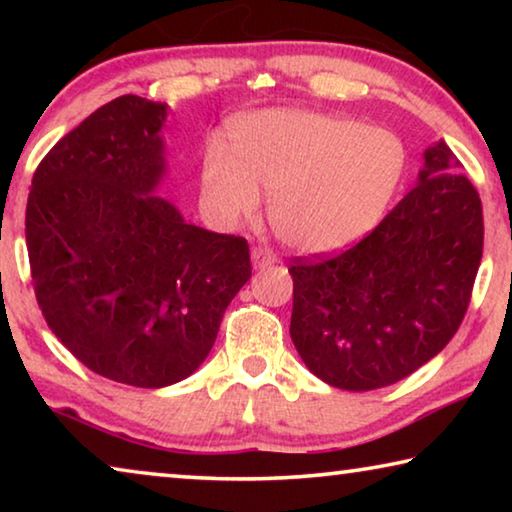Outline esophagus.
<instances>
[{
    "label": "esophagus",
    "mask_w": 512,
    "mask_h": 512,
    "mask_svg": "<svg viewBox=\"0 0 512 512\" xmlns=\"http://www.w3.org/2000/svg\"><path fill=\"white\" fill-rule=\"evenodd\" d=\"M250 259H253L255 268H266V266H273L277 262V255L271 248H255L253 253H250Z\"/></svg>",
    "instance_id": "esophagus-1"
}]
</instances>
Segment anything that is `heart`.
Wrapping results in <instances>:
<instances>
[{"instance_id": "heart-1", "label": "heart", "mask_w": 512, "mask_h": 512, "mask_svg": "<svg viewBox=\"0 0 512 512\" xmlns=\"http://www.w3.org/2000/svg\"><path fill=\"white\" fill-rule=\"evenodd\" d=\"M230 151L212 140L201 189L221 221L255 214L259 189L284 244L327 253L354 244L391 207L406 173V146L388 128L311 110H259L228 131Z\"/></svg>"}]
</instances>
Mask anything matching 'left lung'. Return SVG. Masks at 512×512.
<instances>
[{
	"label": "left lung",
	"instance_id": "left-lung-1",
	"mask_svg": "<svg viewBox=\"0 0 512 512\" xmlns=\"http://www.w3.org/2000/svg\"><path fill=\"white\" fill-rule=\"evenodd\" d=\"M440 140L418 183L359 244L296 257L291 341L325 384L375 391L445 348L470 305L483 255L481 198Z\"/></svg>",
	"mask_w": 512,
	"mask_h": 512
}]
</instances>
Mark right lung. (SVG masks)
Masks as SVG:
<instances>
[{"label": "right lung", "mask_w": 512, "mask_h": 512, "mask_svg": "<svg viewBox=\"0 0 512 512\" xmlns=\"http://www.w3.org/2000/svg\"><path fill=\"white\" fill-rule=\"evenodd\" d=\"M167 103L124 94L33 173L27 248L51 332L101 377L162 388L201 366L250 280L248 241L187 223L155 196Z\"/></svg>", "instance_id": "add662e5"}]
</instances>
